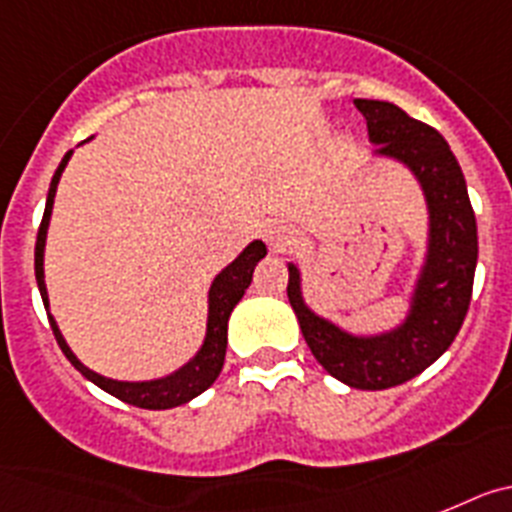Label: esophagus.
Masks as SVG:
<instances>
[{"mask_svg":"<svg viewBox=\"0 0 512 512\" xmlns=\"http://www.w3.org/2000/svg\"><path fill=\"white\" fill-rule=\"evenodd\" d=\"M265 242L270 244V250L273 252H283L288 244L296 242V231L293 226H288L286 221H270L265 226Z\"/></svg>","mask_w":512,"mask_h":512,"instance_id":"obj_1","label":"esophagus"}]
</instances>
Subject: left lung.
Here are the masks:
<instances>
[{"label":"left lung","mask_w":512,"mask_h":512,"mask_svg":"<svg viewBox=\"0 0 512 512\" xmlns=\"http://www.w3.org/2000/svg\"><path fill=\"white\" fill-rule=\"evenodd\" d=\"M376 154L404 162L420 180L430 211L428 260L415 288L410 317L389 335L358 337L317 317L301 299V278L288 265V301L311 355L330 376L353 389L379 391L415 379L459 335L477 268V219L459 162L441 133L384 100H355Z\"/></svg>","instance_id":"obj_1"}]
</instances>
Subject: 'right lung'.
<instances>
[{"mask_svg":"<svg viewBox=\"0 0 512 512\" xmlns=\"http://www.w3.org/2000/svg\"><path fill=\"white\" fill-rule=\"evenodd\" d=\"M71 151H66L64 159H61L59 170L53 175L51 188H48L46 198V211H43V221L38 226V239H35V281H38V288H41V299L43 306L48 311V293H46V281H43V247H46V231L48 221H51V208L53 198H56V185L61 180V172H64L66 162H69ZM268 255L265 244L252 242L237 260L231 262L229 268L221 270L213 281L211 291H208V330H206V342L203 348L198 350L193 361L188 366H182L180 371H175L172 376H164V379L157 381H113L105 379L100 373L90 371L87 366L77 361V355L71 353L66 340L61 337L59 327L53 322V317L48 314V322H51V330L56 335V342L59 348L64 350V355L71 361V366L82 373L84 379H90L92 384L100 386L102 391H108L113 397H118L121 402L133 404V407H141V410H170V407H180V404L190 402L198 394L208 389L213 381L219 379L221 366H224V355H226V324H229L231 309L239 304V299L244 296V291L250 288L252 283V270H255L257 262Z\"/></svg>","mask_w":512,"mask_h":512,"instance_id":"add662e5","label":"right lung"}]
</instances>
